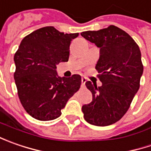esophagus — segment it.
I'll list each match as a JSON object with an SVG mask.
<instances>
[{
  "label": "esophagus",
  "mask_w": 151,
  "mask_h": 151,
  "mask_svg": "<svg viewBox=\"0 0 151 151\" xmlns=\"http://www.w3.org/2000/svg\"><path fill=\"white\" fill-rule=\"evenodd\" d=\"M86 79L84 78V77H82V78H81V85H82V86H85V83H86Z\"/></svg>",
  "instance_id": "obj_1"
}]
</instances>
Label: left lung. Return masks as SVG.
<instances>
[{"label": "left lung", "mask_w": 151, "mask_h": 151, "mask_svg": "<svg viewBox=\"0 0 151 151\" xmlns=\"http://www.w3.org/2000/svg\"><path fill=\"white\" fill-rule=\"evenodd\" d=\"M81 34L100 48L96 70L102 83L86 82L92 101L82 106L84 119L96 126L113 124L128 111L139 88L144 70L140 50L127 32L113 25Z\"/></svg>", "instance_id": "left-lung-1"}]
</instances>
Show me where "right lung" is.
Listing matches in <instances>:
<instances>
[{"mask_svg":"<svg viewBox=\"0 0 151 151\" xmlns=\"http://www.w3.org/2000/svg\"><path fill=\"white\" fill-rule=\"evenodd\" d=\"M79 33H64L44 27L28 34L14 55L15 83L21 103L32 118H59L68 100L79 90L81 77H60L56 65L67 62L70 44Z\"/></svg>","mask_w":151,"mask_h":151,"instance_id":"1","label":"right lung"}]
</instances>
